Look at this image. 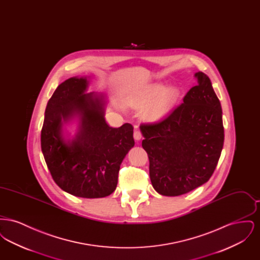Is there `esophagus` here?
<instances>
[{
    "label": "esophagus",
    "mask_w": 260,
    "mask_h": 260,
    "mask_svg": "<svg viewBox=\"0 0 260 260\" xmlns=\"http://www.w3.org/2000/svg\"><path fill=\"white\" fill-rule=\"evenodd\" d=\"M134 137H135V139L136 140H140L141 139V137H142V135H141V133L139 132V131H135V133H134Z\"/></svg>",
    "instance_id": "34e87169"
}]
</instances>
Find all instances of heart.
I'll return each mask as SVG.
<instances>
[{"mask_svg": "<svg viewBox=\"0 0 260 260\" xmlns=\"http://www.w3.org/2000/svg\"><path fill=\"white\" fill-rule=\"evenodd\" d=\"M180 91L176 87L162 88L154 84L132 92L126 98V104L136 110H144L149 121H157L171 111L179 99Z\"/></svg>", "mask_w": 260, "mask_h": 260, "instance_id": "obj_1", "label": "heart"}]
</instances>
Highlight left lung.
<instances>
[{"instance_id":"obj_1","label":"left lung","mask_w":260,"mask_h":260,"mask_svg":"<svg viewBox=\"0 0 260 260\" xmlns=\"http://www.w3.org/2000/svg\"><path fill=\"white\" fill-rule=\"evenodd\" d=\"M194 77L197 84L182 104L160 122L139 126L152 185L164 196L183 195L206 183L222 151L220 101L207 75L198 72Z\"/></svg>"}]
</instances>
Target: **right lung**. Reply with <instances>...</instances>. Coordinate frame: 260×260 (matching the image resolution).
Wrapping results in <instances>:
<instances>
[{"label":"right lung","instance_id":"add662e5","mask_svg":"<svg viewBox=\"0 0 260 260\" xmlns=\"http://www.w3.org/2000/svg\"><path fill=\"white\" fill-rule=\"evenodd\" d=\"M87 77H73L60 84L50 98L41 132L42 152L54 182L81 198H103L118 183L120 166L135 146L134 126L116 128L106 123V100L86 92ZM79 120L74 139L66 140L61 126Z\"/></svg>","mask_w":260,"mask_h":260}]
</instances>
